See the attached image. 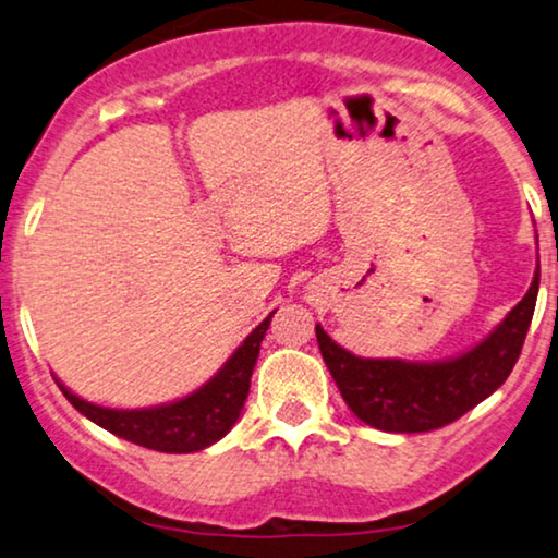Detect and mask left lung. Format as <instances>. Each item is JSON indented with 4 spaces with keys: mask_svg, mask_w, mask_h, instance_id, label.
Returning a JSON list of instances; mask_svg holds the SVG:
<instances>
[{
    "mask_svg": "<svg viewBox=\"0 0 558 558\" xmlns=\"http://www.w3.org/2000/svg\"><path fill=\"white\" fill-rule=\"evenodd\" d=\"M541 272L523 301L470 352L444 362L365 360L339 347L316 324L322 356L344 403L367 426L423 434L462 418L508 380L536 308Z\"/></svg>",
    "mask_w": 558,
    "mask_h": 558,
    "instance_id": "left-lung-1",
    "label": "left lung"
}]
</instances>
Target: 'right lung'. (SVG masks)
Wrapping results in <instances>:
<instances>
[{
    "label": "right lung",
    "instance_id": "right-lung-1",
    "mask_svg": "<svg viewBox=\"0 0 558 558\" xmlns=\"http://www.w3.org/2000/svg\"><path fill=\"white\" fill-rule=\"evenodd\" d=\"M272 314L257 329H252L250 337L236 347V352L229 356L225 367L209 383L191 392V396L175 400V403L137 408V411H117V408L88 403V400L73 396L65 385L58 380L56 383L81 415H86L88 421L107 428L119 439H128L145 449L166 451V454L202 451L211 447L214 441H219L240 418L250 392V377L252 369H255L259 344H263Z\"/></svg>",
    "mask_w": 558,
    "mask_h": 558
}]
</instances>
